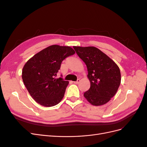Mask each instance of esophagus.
<instances>
[{"instance_id":"1","label":"esophagus","mask_w":147,"mask_h":147,"mask_svg":"<svg viewBox=\"0 0 147 147\" xmlns=\"http://www.w3.org/2000/svg\"><path fill=\"white\" fill-rule=\"evenodd\" d=\"M80 82V79H78L77 82H74V83L75 84H78Z\"/></svg>"}]
</instances>
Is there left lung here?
<instances>
[{"label":"left lung","instance_id":"left-lung-1","mask_svg":"<svg viewBox=\"0 0 147 147\" xmlns=\"http://www.w3.org/2000/svg\"><path fill=\"white\" fill-rule=\"evenodd\" d=\"M87 67L90 88L84 97L95 106L104 105L116 94L121 83V73L117 64L94 47H73Z\"/></svg>","mask_w":147,"mask_h":147}]
</instances>
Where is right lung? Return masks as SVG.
Listing matches in <instances>:
<instances>
[{
	"mask_svg": "<svg viewBox=\"0 0 147 147\" xmlns=\"http://www.w3.org/2000/svg\"><path fill=\"white\" fill-rule=\"evenodd\" d=\"M75 53L70 47L53 45L26 62L22 78L30 95L38 104L48 107L58 104L63 99L69 82L55 77L62 61Z\"/></svg>",
	"mask_w": 147,
	"mask_h": 147,
	"instance_id": "right-lung-1",
	"label": "right lung"
}]
</instances>
